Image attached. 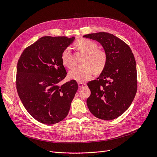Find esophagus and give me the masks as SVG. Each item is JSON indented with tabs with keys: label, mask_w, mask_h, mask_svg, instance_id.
I'll use <instances>...</instances> for the list:
<instances>
[{
	"label": "esophagus",
	"mask_w": 157,
	"mask_h": 157,
	"mask_svg": "<svg viewBox=\"0 0 157 157\" xmlns=\"http://www.w3.org/2000/svg\"><path fill=\"white\" fill-rule=\"evenodd\" d=\"M78 85H79V88H82L86 86V84L84 83H79Z\"/></svg>",
	"instance_id": "obj_1"
}]
</instances>
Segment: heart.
<instances>
[{"label": "heart", "instance_id": "heart-1", "mask_svg": "<svg viewBox=\"0 0 157 157\" xmlns=\"http://www.w3.org/2000/svg\"><path fill=\"white\" fill-rule=\"evenodd\" d=\"M79 50L86 55V58L80 67H74L69 72L70 78L79 82H85L91 78L94 72H101L105 67L108 61V55L105 51L98 49L94 41L87 39H81L75 43ZM63 65L69 69L72 66L71 49L67 47L63 49L61 55Z\"/></svg>", "mask_w": 157, "mask_h": 157}]
</instances>
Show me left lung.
<instances>
[{
  "label": "left lung",
  "instance_id": "1",
  "mask_svg": "<svg viewBox=\"0 0 157 157\" xmlns=\"http://www.w3.org/2000/svg\"><path fill=\"white\" fill-rule=\"evenodd\" d=\"M100 43L108 55L101 75L87 83L91 95L86 104L95 117L111 120L126 111L137 90V69L134 56L124 41L108 32L83 36Z\"/></svg>",
  "mask_w": 157,
  "mask_h": 157
}]
</instances>
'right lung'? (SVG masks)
<instances>
[{
    "label": "right lung",
    "mask_w": 157,
    "mask_h": 157,
    "mask_svg": "<svg viewBox=\"0 0 157 157\" xmlns=\"http://www.w3.org/2000/svg\"><path fill=\"white\" fill-rule=\"evenodd\" d=\"M74 39L43 37L25 49L18 61L19 97L31 116L44 124H55L67 116L78 89L74 79L60 85L67 76L61 55Z\"/></svg>",
    "instance_id": "obj_1"
}]
</instances>
